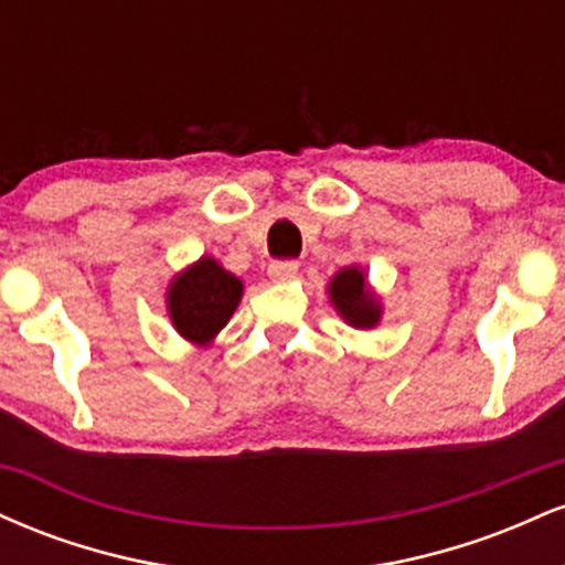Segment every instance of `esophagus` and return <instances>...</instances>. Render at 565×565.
Returning <instances> with one entry per match:
<instances>
[{
	"instance_id": "1",
	"label": "esophagus",
	"mask_w": 565,
	"mask_h": 565,
	"mask_svg": "<svg viewBox=\"0 0 565 565\" xmlns=\"http://www.w3.org/2000/svg\"><path fill=\"white\" fill-rule=\"evenodd\" d=\"M268 276L274 278V281H278V284L291 281V278L297 276V263L295 260H276V263H270Z\"/></svg>"
}]
</instances>
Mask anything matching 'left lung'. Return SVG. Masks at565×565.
<instances>
[{
    "mask_svg": "<svg viewBox=\"0 0 565 565\" xmlns=\"http://www.w3.org/2000/svg\"><path fill=\"white\" fill-rule=\"evenodd\" d=\"M329 300L337 308V313L355 329H372L380 323L382 308L374 291L366 287L364 270L355 265L342 268L332 281H329Z\"/></svg>",
    "mask_w": 565,
    "mask_h": 565,
    "instance_id": "8db88e82",
    "label": "left lung"
}]
</instances>
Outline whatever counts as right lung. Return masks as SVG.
Wrapping results in <instances>:
<instances>
[{
  "instance_id": "obj_1",
  "label": "right lung",
  "mask_w": 565,
  "mask_h": 565,
  "mask_svg": "<svg viewBox=\"0 0 565 565\" xmlns=\"http://www.w3.org/2000/svg\"><path fill=\"white\" fill-rule=\"evenodd\" d=\"M244 284L215 257H201L172 278L167 289V310L172 327L193 345H210L242 300Z\"/></svg>"
}]
</instances>
